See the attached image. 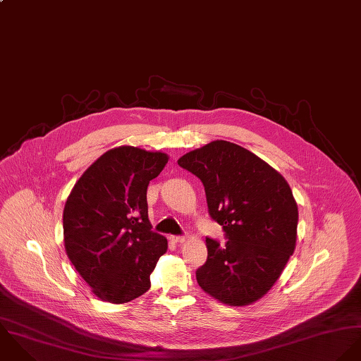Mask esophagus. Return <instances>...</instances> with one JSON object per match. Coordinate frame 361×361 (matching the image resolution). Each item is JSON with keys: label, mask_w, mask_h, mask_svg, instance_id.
Masks as SVG:
<instances>
[{"label": "esophagus", "mask_w": 361, "mask_h": 361, "mask_svg": "<svg viewBox=\"0 0 361 361\" xmlns=\"http://www.w3.org/2000/svg\"><path fill=\"white\" fill-rule=\"evenodd\" d=\"M170 238H171L174 243H184V241L187 240L185 235H171Z\"/></svg>", "instance_id": "34e87169"}]
</instances>
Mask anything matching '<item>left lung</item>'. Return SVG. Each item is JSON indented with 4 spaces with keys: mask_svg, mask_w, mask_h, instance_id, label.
I'll list each match as a JSON object with an SVG mask.
<instances>
[{
    "mask_svg": "<svg viewBox=\"0 0 361 361\" xmlns=\"http://www.w3.org/2000/svg\"><path fill=\"white\" fill-rule=\"evenodd\" d=\"M205 188L208 212L227 241L207 237L197 282L230 305H247L274 286L295 247L298 211L286 180L250 150L214 141L178 159Z\"/></svg>",
    "mask_w": 361,
    "mask_h": 361,
    "instance_id": "left-lung-1",
    "label": "left lung"
}]
</instances>
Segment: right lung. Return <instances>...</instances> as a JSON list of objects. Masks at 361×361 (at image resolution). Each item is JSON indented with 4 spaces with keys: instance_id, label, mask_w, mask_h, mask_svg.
Here are the masks:
<instances>
[{
    "instance_id": "obj_1",
    "label": "right lung",
    "mask_w": 361,
    "mask_h": 361,
    "mask_svg": "<svg viewBox=\"0 0 361 361\" xmlns=\"http://www.w3.org/2000/svg\"><path fill=\"white\" fill-rule=\"evenodd\" d=\"M167 154L120 146L102 154L78 180L66 202V251L93 293L127 302L150 288V274L167 250L152 230L146 190Z\"/></svg>"
}]
</instances>
